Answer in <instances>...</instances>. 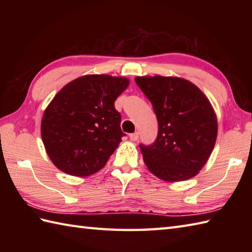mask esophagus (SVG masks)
Listing matches in <instances>:
<instances>
[{
    "mask_svg": "<svg viewBox=\"0 0 252 252\" xmlns=\"http://www.w3.org/2000/svg\"><path fill=\"white\" fill-rule=\"evenodd\" d=\"M137 138H138V133H137V132L131 133V134H130V140H131V141L135 142V141H137Z\"/></svg>",
    "mask_w": 252,
    "mask_h": 252,
    "instance_id": "1",
    "label": "esophagus"
}]
</instances>
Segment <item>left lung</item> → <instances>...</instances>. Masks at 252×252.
<instances>
[{"label":"left lung","instance_id":"8db88e82","mask_svg":"<svg viewBox=\"0 0 252 252\" xmlns=\"http://www.w3.org/2000/svg\"><path fill=\"white\" fill-rule=\"evenodd\" d=\"M137 87L151 100L158 134L151 145L140 144L144 162L167 182L195 176L215 147L218 122L210 101L196 85L174 77H137Z\"/></svg>","mask_w":252,"mask_h":252}]
</instances>
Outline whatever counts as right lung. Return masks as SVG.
Here are the masks:
<instances>
[{
  "label": "right lung",
  "mask_w": 252,
  "mask_h": 252,
  "mask_svg": "<svg viewBox=\"0 0 252 252\" xmlns=\"http://www.w3.org/2000/svg\"><path fill=\"white\" fill-rule=\"evenodd\" d=\"M127 85L126 78L90 74L56 94L42 118L41 135L58 169L88 176L104 167L126 135L115 100Z\"/></svg>",
  "instance_id": "right-lung-1"
}]
</instances>
